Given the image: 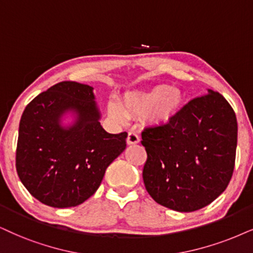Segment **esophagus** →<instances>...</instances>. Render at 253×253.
Returning a JSON list of instances; mask_svg holds the SVG:
<instances>
[{"instance_id":"34e87169","label":"esophagus","mask_w":253,"mask_h":253,"mask_svg":"<svg viewBox=\"0 0 253 253\" xmlns=\"http://www.w3.org/2000/svg\"><path fill=\"white\" fill-rule=\"evenodd\" d=\"M140 142V137L135 132H129L127 135V143L128 145H135V143Z\"/></svg>"}]
</instances>
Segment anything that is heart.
I'll return each instance as SVG.
<instances>
[{"label": "heart", "instance_id": "1", "mask_svg": "<svg viewBox=\"0 0 253 253\" xmlns=\"http://www.w3.org/2000/svg\"><path fill=\"white\" fill-rule=\"evenodd\" d=\"M183 101V95L178 88L169 85H156L147 91L127 93L121 99L120 108L110 103L107 106L108 114L117 121L126 117H140L148 113V119L153 124L167 123L176 114Z\"/></svg>", "mask_w": 253, "mask_h": 253}]
</instances>
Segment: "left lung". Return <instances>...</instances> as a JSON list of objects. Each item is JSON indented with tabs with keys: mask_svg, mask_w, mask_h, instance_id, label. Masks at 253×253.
<instances>
[{
	"mask_svg": "<svg viewBox=\"0 0 253 253\" xmlns=\"http://www.w3.org/2000/svg\"><path fill=\"white\" fill-rule=\"evenodd\" d=\"M142 177L155 202L190 212L215 201L235 168L237 119L218 92L191 99L168 123L142 132Z\"/></svg>",
	"mask_w": 253,
	"mask_h": 253,
	"instance_id": "left-lung-1",
	"label": "left lung"
}]
</instances>
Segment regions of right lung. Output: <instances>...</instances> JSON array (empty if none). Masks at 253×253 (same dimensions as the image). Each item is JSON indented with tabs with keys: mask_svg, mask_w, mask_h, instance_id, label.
Instances as JSON below:
<instances>
[{
	"mask_svg": "<svg viewBox=\"0 0 253 253\" xmlns=\"http://www.w3.org/2000/svg\"><path fill=\"white\" fill-rule=\"evenodd\" d=\"M75 111V125H60ZM93 87L60 82L42 92L22 114L16 170L29 193L46 206L76 207L93 195L106 168L126 148L127 133L110 134L100 125Z\"/></svg>",
	"mask_w": 253,
	"mask_h": 253,
	"instance_id": "1",
	"label": "right lung"
}]
</instances>
